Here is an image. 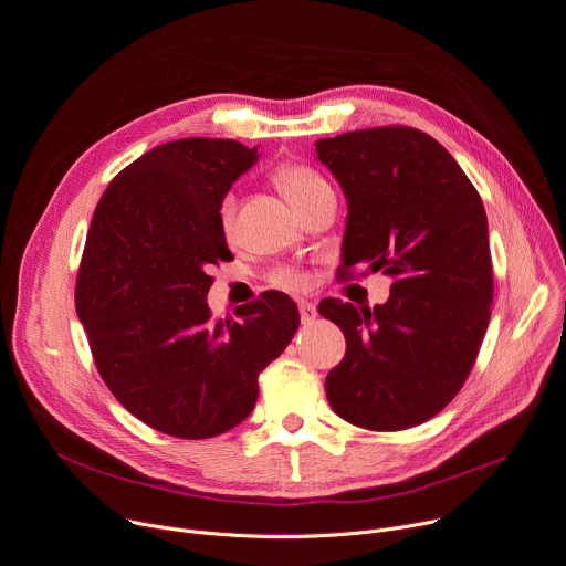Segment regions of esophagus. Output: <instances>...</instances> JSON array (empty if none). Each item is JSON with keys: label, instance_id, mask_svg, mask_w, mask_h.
<instances>
[{"label": "esophagus", "instance_id": "obj_1", "mask_svg": "<svg viewBox=\"0 0 566 566\" xmlns=\"http://www.w3.org/2000/svg\"><path fill=\"white\" fill-rule=\"evenodd\" d=\"M298 313H301V322L303 324H311L317 317V308L313 306L311 301H301L298 303Z\"/></svg>", "mask_w": 566, "mask_h": 566}]
</instances>
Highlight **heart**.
I'll list each match as a JSON object with an SVG mask.
<instances>
[{
  "mask_svg": "<svg viewBox=\"0 0 566 566\" xmlns=\"http://www.w3.org/2000/svg\"><path fill=\"white\" fill-rule=\"evenodd\" d=\"M276 184L294 206L303 203L308 197H313L317 190L328 186L319 171H315L308 165H301V163L279 165ZM217 222H220L222 233L229 235L233 231V222H235V197H233V192H229L220 201V208H217ZM272 283L276 287H283V290H303V287H306V276H303L296 270L285 268V270H276L272 274Z\"/></svg>",
  "mask_w": 566,
  "mask_h": 566,
  "instance_id": "b5f03b06",
  "label": "heart"
}]
</instances>
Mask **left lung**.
Returning a JSON list of instances; mask_svg holds the SVG:
<instances>
[{
	"mask_svg": "<svg viewBox=\"0 0 566 566\" xmlns=\"http://www.w3.org/2000/svg\"><path fill=\"white\" fill-rule=\"evenodd\" d=\"M349 206L339 276H392L382 306L328 298L346 337L326 376L331 408L367 430H406L460 392L494 298L488 214L455 158L412 126H374L317 143Z\"/></svg>",
	"mask_w": 566,
	"mask_h": 566,
	"instance_id": "obj_1",
	"label": "left lung"
}]
</instances>
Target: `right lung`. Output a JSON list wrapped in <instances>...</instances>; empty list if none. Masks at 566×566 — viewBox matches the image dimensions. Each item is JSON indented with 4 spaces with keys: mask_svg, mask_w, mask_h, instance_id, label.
Returning <instances> with one entry per match:
<instances>
[{
    "mask_svg": "<svg viewBox=\"0 0 566 566\" xmlns=\"http://www.w3.org/2000/svg\"><path fill=\"white\" fill-rule=\"evenodd\" d=\"M255 149L184 138L126 165L102 195L74 287L76 315L113 397L171 438L206 440L244 421L258 376L298 328L296 303L265 292L212 319V265L233 260L217 208Z\"/></svg>",
    "mask_w": 566,
    "mask_h": 566,
    "instance_id": "obj_1",
    "label": "right lung"
}]
</instances>
